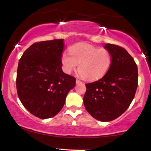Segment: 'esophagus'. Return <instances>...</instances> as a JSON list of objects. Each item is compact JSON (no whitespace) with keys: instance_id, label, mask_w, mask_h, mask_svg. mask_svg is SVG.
Listing matches in <instances>:
<instances>
[{"instance_id":"34e87169","label":"esophagus","mask_w":151,"mask_h":151,"mask_svg":"<svg viewBox=\"0 0 151 151\" xmlns=\"http://www.w3.org/2000/svg\"><path fill=\"white\" fill-rule=\"evenodd\" d=\"M82 83V82H81L80 80H79V79H77L76 80V84H81Z\"/></svg>"}]
</instances>
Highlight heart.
Masks as SVG:
<instances>
[{
  "instance_id": "1",
  "label": "heart",
  "mask_w": 151,
  "mask_h": 151,
  "mask_svg": "<svg viewBox=\"0 0 151 151\" xmlns=\"http://www.w3.org/2000/svg\"><path fill=\"white\" fill-rule=\"evenodd\" d=\"M63 69L67 74L77 69L84 79L97 80L108 72L112 57L107 49L99 48L87 43H79L69 49V54L62 56Z\"/></svg>"
}]
</instances>
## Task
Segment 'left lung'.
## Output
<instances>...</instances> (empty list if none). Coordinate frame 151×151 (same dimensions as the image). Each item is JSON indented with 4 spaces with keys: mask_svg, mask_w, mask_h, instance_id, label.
Returning a JSON list of instances; mask_svg holds the SVG:
<instances>
[{
    "mask_svg": "<svg viewBox=\"0 0 151 151\" xmlns=\"http://www.w3.org/2000/svg\"><path fill=\"white\" fill-rule=\"evenodd\" d=\"M112 64L103 77L86 84L84 105L96 120L108 122L120 117L131 104L137 87V67L124 48L107 44Z\"/></svg>",
    "mask_w": 151,
    "mask_h": 151,
    "instance_id": "8db88e82",
    "label": "left lung"
}]
</instances>
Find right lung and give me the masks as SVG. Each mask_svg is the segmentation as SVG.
<instances>
[{"label":"right lung","mask_w":151,"mask_h":151,"mask_svg":"<svg viewBox=\"0 0 151 151\" xmlns=\"http://www.w3.org/2000/svg\"><path fill=\"white\" fill-rule=\"evenodd\" d=\"M64 40L36 42L20 59L16 77L19 100L25 108L41 119L54 117L65 103L76 79L62 69Z\"/></svg>","instance_id":"right-lung-1"}]
</instances>
